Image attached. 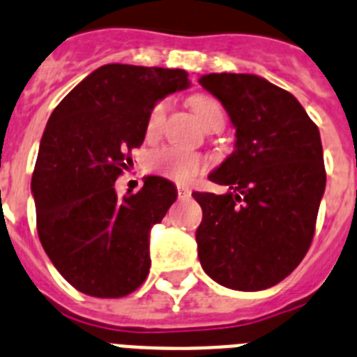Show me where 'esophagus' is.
<instances>
[{
    "label": "esophagus",
    "instance_id": "esophagus-1",
    "mask_svg": "<svg viewBox=\"0 0 357 357\" xmlns=\"http://www.w3.org/2000/svg\"><path fill=\"white\" fill-rule=\"evenodd\" d=\"M190 188L187 187H181V185H178V196L179 199H187V197H190Z\"/></svg>",
    "mask_w": 357,
    "mask_h": 357
}]
</instances>
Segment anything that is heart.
<instances>
[{
    "mask_svg": "<svg viewBox=\"0 0 357 357\" xmlns=\"http://www.w3.org/2000/svg\"><path fill=\"white\" fill-rule=\"evenodd\" d=\"M190 107L197 116V120L203 123V127H208L213 120L222 116L221 105L217 104L213 98L204 97V95L192 97ZM163 111H165V105L158 104L153 109V113L149 114V136H153L158 131L161 119H163ZM149 169L156 172V174L163 176V178L170 179V181L187 185L204 169V160L197 153H190V151H185V149L161 147L154 151L151 158H149Z\"/></svg>",
    "mask_w": 357,
    "mask_h": 357,
    "instance_id": "b5f03b06",
    "label": "heart"
}]
</instances>
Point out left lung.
I'll return each mask as SVG.
<instances>
[{
    "mask_svg": "<svg viewBox=\"0 0 357 357\" xmlns=\"http://www.w3.org/2000/svg\"><path fill=\"white\" fill-rule=\"evenodd\" d=\"M210 91L235 127L234 153L208 174L226 194L194 192L204 273L235 291L275 286L302 262L325 192L320 131L286 89L252 73H210Z\"/></svg>",
    "mask_w": 357,
    "mask_h": 357,
    "instance_id": "1",
    "label": "left lung"
}]
</instances>
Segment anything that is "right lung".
<instances>
[{
  "instance_id": "right-lung-1",
  "label": "right lung",
  "mask_w": 357,
  "mask_h": 357,
  "mask_svg": "<svg viewBox=\"0 0 357 357\" xmlns=\"http://www.w3.org/2000/svg\"><path fill=\"white\" fill-rule=\"evenodd\" d=\"M188 86L178 68L105 64L50 116L32 176L37 231L52 264L80 293L119 298L147 278L151 228L178 190L145 176L140 192L119 197L114 181L132 165L154 105Z\"/></svg>"
}]
</instances>
